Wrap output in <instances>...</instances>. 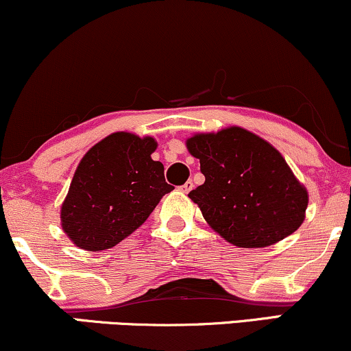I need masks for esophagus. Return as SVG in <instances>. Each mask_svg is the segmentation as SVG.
<instances>
[{
	"instance_id": "esophagus-1",
	"label": "esophagus",
	"mask_w": 351,
	"mask_h": 351,
	"mask_svg": "<svg viewBox=\"0 0 351 351\" xmlns=\"http://www.w3.org/2000/svg\"><path fill=\"white\" fill-rule=\"evenodd\" d=\"M192 189H193V182H192V180H187V182H185V184L182 185V187H180V190H182L184 193H189Z\"/></svg>"
}]
</instances>
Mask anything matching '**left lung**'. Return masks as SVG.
I'll return each mask as SVG.
<instances>
[{
	"mask_svg": "<svg viewBox=\"0 0 351 351\" xmlns=\"http://www.w3.org/2000/svg\"><path fill=\"white\" fill-rule=\"evenodd\" d=\"M205 184L189 197L218 234L237 247H265L304 221L308 192L270 143L239 127L187 140Z\"/></svg>",
	"mask_w": 351,
	"mask_h": 351,
	"instance_id": "obj_1",
	"label": "left lung"
}]
</instances>
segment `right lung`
<instances>
[{
	"label": "right lung",
	"instance_id": "obj_1",
	"mask_svg": "<svg viewBox=\"0 0 351 351\" xmlns=\"http://www.w3.org/2000/svg\"><path fill=\"white\" fill-rule=\"evenodd\" d=\"M156 146L151 136L119 132L84 154L62 205L63 231L77 247H114L174 189L162 164L151 159Z\"/></svg>",
	"mask_w": 351,
	"mask_h": 351
}]
</instances>
